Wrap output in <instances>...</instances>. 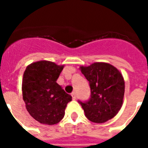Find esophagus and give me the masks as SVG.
Instances as JSON below:
<instances>
[{
  "label": "esophagus",
  "mask_w": 148,
  "mask_h": 148,
  "mask_svg": "<svg viewBox=\"0 0 148 148\" xmlns=\"http://www.w3.org/2000/svg\"><path fill=\"white\" fill-rule=\"evenodd\" d=\"M71 95H72V97H73V99L75 100L77 98V93L76 92H73V93H71Z\"/></svg>",
  "instance_id": "esophagus-1"
}]
</instances>
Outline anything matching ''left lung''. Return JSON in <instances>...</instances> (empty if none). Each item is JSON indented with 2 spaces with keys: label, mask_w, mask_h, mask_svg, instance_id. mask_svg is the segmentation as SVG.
<instances>
[{
  "label": "left lung",
  "mask_w": 148,
  "mask_h": 148,
  "mask_svg": "<svg viewBox=\"0 0 148 148\" xmlns=\"http://www.w3.org/2000/svg\"><path fill=\"white\" fill-rule=\"evenodd\" d=\"M90 87V97L86 101L78 100L87 119L94 123H105L113 118L121 109L124 94L122 74L113 66L94 62L81 66Z\"/></svg>",
  "instance_id": "8db88e82"
}]
</instances>
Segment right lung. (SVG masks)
I'll list each match as a JSON object with an SVG mask.
<instances>
[{
    "instance_id": "add662e5",
    "label": "right lung",
    "mask_w": 148,
    "mask_h": 148,
    "mask_svg": "<svg viewBox=\"0 0 148 148\" xmlns=\"http://www.w3.org/2000/svg\"><path fill=\"white\" fill-rule=\"evenodd\" d=\"M63 69L52 62L39 61L27 66L24 73L22 91L26 109L41 124H58L72 97L56 81Z\"/></svg>"
}]
</instances>
